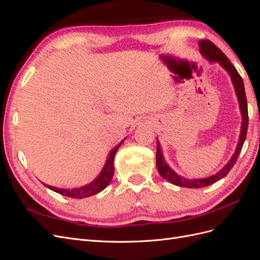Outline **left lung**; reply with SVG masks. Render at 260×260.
Here are the masks:
<instances>
[{
  "instance_id": "obj_1",
  "label": "left lung",
  "mask_w": 260,
  "mask_h": 260,
  "mask_svg": "<svg viewBox=\"0 0 260 260\" xmlns=\"http://www.w3.org/2000/svg\"><path fill=\"white\" fill-rule=\"evenodd\" d=\"M200 50H201V53L209 61H218L219 64L221 65L226 70V72L230 74L235 92H237V95H238V99H239L243 121H242V128H241L239 144H238V147H237V151H235L234 155L232 156V158L221 170L218 172V174L211 176V177H208V178H205V179H192L191 180V179H185V178L178 176L176 172L168 166L167 162L165 161L162 153L160 151L159 143H158V141H157L156 166H157V169H158L159 175L162 178L166 179L167 181H169V182L174 183L176 185L183 186V187H191V188H199V187L208 186L212 183L217 182L218 180L224 178L228 174H229V171L234 166V164L237 162L238 157H239V155L242 151L244 141H245V139H246L247 127H248V111H247L246 94H245V89H244L243 79H242V77L240 76V74L238 73V70L235 69V67L232 65V62L221 52V50H219L217 46L211 41L202 40L200 42Z\"/></svg>"
}]
</instances>
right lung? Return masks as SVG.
Masks as SVG:
<instances>
[{"label": "right lung", "mask_w": 260, "mask_h": 260, "mask_svg": "<svg viewBox=\"0 0 260 260\" xmlns=\"http://www.w3.org/2000/svg\"><path fill=\"white\" fill-rule=\"evenodd\" d=\"M122 144L119 143L117 146H115L112 152L109 153L108 158L106 160L105 164V167L102 170L101 175L91 182L90 184L79 187V188H74V190H65V188H57V187H54L48 184H44L46 187L51 188L52 191L54 192H57L61 195L64 196H68V198H72V199H84V198H89V196H92L94 194H98L101 191H103L104 188L109 184L111 182L113 176H114V157L116 152L118 151V148Z\"/></svg>", "instance_id": "1"}]
</instances>
